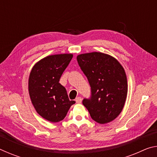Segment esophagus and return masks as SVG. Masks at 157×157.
<instances>
[{
  "mask_svg": "<svg viewBox=\"0 0 157 157\" xmlns=\"http://www.w3.org/2000/svg\"><path fill=\"white\" fill-rule=\"evenodd\" d=\"M75 101H76L77 103H81L82 102V98H80V97L76 98Z\"/></svg>",
  "mask_w": 157,
  "mask_h": 157,
  "instance_id": "1",
  "label": "esophagus"
}]
</instances>
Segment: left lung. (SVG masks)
Returning a JSON list of instances; mask_svg holds the SVG:
<instances>
[{"label": "left lung", "instance_id": "left-lung-1", "mask_svg": "<svg viewBox=\"0 0 157 157\" xmlns=\"http://www.w3.org/2000/svg\"><path fill=\"white\" fill-rule=\"evenodd\" d=\"M77 60L91 86V97L84 98L82 104L97 123L113 121L123 110L127 95L123 67L115 58L102 52L79 55Z\"/></svg>", "mask_w": 157, "mask_h": 157}]
</instances>
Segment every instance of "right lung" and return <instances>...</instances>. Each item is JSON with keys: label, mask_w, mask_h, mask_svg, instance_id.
Returning a JSON list of instances; mask_svg holds the SVG:
<instances>
[{"label": "right lung", "mask_w": 157, "mask_h": 157, "mask_svg": "<svg viewBox=\"0 0 157 157\" xmlns=\"http://www.w3.org/2000/svg\"><path fill=\"white\" fill-rule=\"evenodd\" d=\"M73 58V54L49 55L36 63L29 76V94L36 112L51 123L65 118L71 105L59 79Z\"/></svg>", "instance_id": "1"}]
</instances>
